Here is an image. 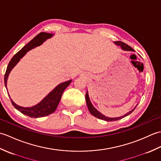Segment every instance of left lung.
Wrapping results in <instances>:
<instances>
[{
  "label": "left lung",
  "instance_id": "1",
  "mask_svg": "<svg viewBox=\"0 0 161 161\" xmlns=\"http://www.w3.org/2000/svg\"><path fill=\"white\" fill-rule=\"evenodd\" d=\"M115 44H117V45L121 47L122 50H127V51H134V50H133L132 47L131 46H129V45H127V44H126L125 43L122 42H114ZM86 104H87V107H88V110H89L91 114L93 115V116H95V117H96L99 119H103V120H106V121H108V122H110V121H116V120H118V119H120L126 117V116L129 115L130 114H131V113L134 111V109H133V110H131V111H129V113H127V114H125V115L122 116V117H119V118H108V117H106V116H104V115H102V114H100V112H99L97 109H95L93 106L92 105L91 102L89 100V97H88V93L86 94Z\"/></svg>",
  "mask_w": 161,
  "mask_h": 161
}]
</instances>
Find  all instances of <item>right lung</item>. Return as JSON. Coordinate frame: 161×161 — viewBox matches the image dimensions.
<instances>
[{
    "label": "right lung",
    "mask_w": 161,
    "mask_h": 161,
    "mask_svg": "<svg viewBox=\"0 0 161 161\" xmlns=\"http://www.w3.org/2000/svg\"><path fill=\"white\" fill-rule=\"evenodd\" d=\"M53 36L52 34L46 33V32H41L39 35H37L35 38L32 39L30 42L24 46L21 50H20L18 53L14 54L12 59L10 60L9 63L7 68V70L5 74L4 80H5V85L6 87L7 85V80H8V75L12 70V68L15 66V65L19 62L20 58H22L26 53L34 48L35 47L39 46L41 44L43 43V42L47 39L50 38ZM71 82V80L65 81L64 83H61L58 85V86L54 88V89L51 91L50 93L47 95V96L43 99V100L39 102L38 104H36L32 107H19V106L16 105L14 102L11 98L12 104L14 107L15 108L23 114L29 116L30 118H42L44 116L48 115L56 110L58 104L59 103V101L61 100V95H62L63 92L64 90L68 86Z\"/></svg>",
    "instance_id": "obj_1"
}]
</instances>
